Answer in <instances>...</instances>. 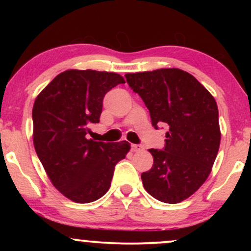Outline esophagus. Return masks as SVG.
Wrapping results in <instances>:
<instances>
[{
    "label": "esophagus",
    "instance_id": "esophagus-1",
    "mask_svg": "<svg viewBox=\"0 0 251 251\" xmlns=\"http://www.w3.org/2000/svg\"><path fill=\"white\" fill-rule=\"evenodd\" d=\"M131 150L133 152H139V151H143L144 148L142 145H138V144H132L131 145Z\"/></svg>",
    "mask_w": 251,
    "mask_h": 251
}]
</instances>
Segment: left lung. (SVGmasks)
Instances as JSON below:
<instances>
[{
	"label": "left lung",
	"instance_id": "1",
	"mask_svg": "<svg viewBox=\"0 0 251 251\" xmlns=\"http://www.w3.org/2000/svg\"><path fill=\"white\" fill-rule=\"evenodd\" d=\"M155 128L166 124L165 148L150 149L151 170L143 172L146 191L155 200L176 204L194 195L209 177L221 143L215 98L194 75L178 68L126 74Z\"/></svg>",
	"mask_w": 251,
	"mask_h": 251
}]
</instances>
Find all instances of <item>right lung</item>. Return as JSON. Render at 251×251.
I'll return each mask as SVG.
<instances>
[{
	"instance_id": "1",
	"label": "right lung",
	"mask_w": 251,
	"mask_h": 251,
	"mask_svg": "<svg viewBox=\"0 0 251 251\" xmlns=\"http://www.w3.org/2000/svg\"><path fill=\"white\" fill-rule=\"evenodd\" d=\"M125 83L122 75L93 70H68L42 89L33 106V142L46 174L55 188L75 203L99 200L111 186L114 166L129 143L87 139L99 123L109 89Z\"/></svg>"
}]
</instances>
